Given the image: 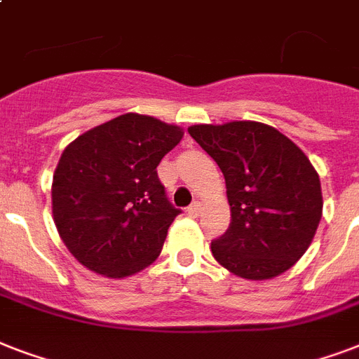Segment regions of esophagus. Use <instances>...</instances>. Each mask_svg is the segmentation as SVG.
Returning <instances> with one entry per match:
<instances>
[{"instance_id": "obj_1", "label": "esophagus", "mask_w": 359, "mask_h": 359, "mask_svg": "<svg viewBox=\"0 0 359 359\" xmlns=\"http://www.w3.org/2000/svg\"><path fill=\"white\" fill-rule=\"evenodd\" d=\"M186 212H188V216H191V218H197V216L201 214V203L194 201L190 207L186 208Z\"/></svg>"}]
</instances>
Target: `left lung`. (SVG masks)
Instances as JSON below:
<instances>
[{
    "mask_svg": "<svg viewBox=\"0 0 359 359\" xmlns=\"http://www.w3.org/2000/svg\"><path fill=\"white\" fill-rule=\"evenodd\" d=\"M188 132L227 186L231 224L210 244L214 259L251 281L287 272L323 218L320 179L309 158L279 130L255 121L194 124Z\"/></svg>",
    "mask_w": 359,
    "mask_h": 359,
    "instance_id": "1",
    "label": "left lung"
}]
</instances>
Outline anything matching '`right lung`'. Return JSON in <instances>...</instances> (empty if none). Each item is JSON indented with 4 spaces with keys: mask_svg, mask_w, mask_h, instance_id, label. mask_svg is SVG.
Listing matches in <instances>:
<instances>
[{
    "mask_svg": "<svg viewBox=\"0 0 359 359\" xmlns=\"http://www.w3.org/2000/svg\"><path fill=\"white\" fill-rule=\"evenodd\" d=\"M182 135L175 124L124 114L65 149L53 173V222L83 266L121 279L156 261L180 214L156 168Z\"/></svg>",
    "mask_w": 359,
    "mask_h": 359,
    "instance_id": "add662e5",
    "label": "right lung"
}]
</instances>
